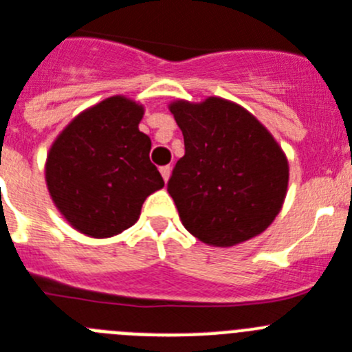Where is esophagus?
<instances>
[{
    "label": "esophagus",
    "instance_id": "34e87169",
    "mask_svg": "<svg viewBox=\"0 0 352 352\" xmlns=\"http://www.w3.org/2000/svg\"><path fill=\"white\" fill-rule=\"evenodd\" d=\"M160 172H161V175H163L164 182H166V180L170 179V173H172V166H170V164H166V166H161Z\"/></svg>",
    "mask_w": 352,
    "mask_h": 352
}]
</instances>
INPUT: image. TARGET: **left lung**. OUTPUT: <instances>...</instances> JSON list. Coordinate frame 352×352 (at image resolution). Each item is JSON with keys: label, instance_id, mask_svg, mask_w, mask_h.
<instances>
[{"label": "left lung", "instance_id": "8db88e82", "mask_svg": "<svg viewBox=\"0 0 352 352\" xmlns=\"http://www.w3.org/2000/svg\"><path fill=\"white\" fill-rule=\"evenodd\" d=\"M186 154L168 192L184 228L201 242L230 247L267 230L283 207L287 160L270 133L242 107L208 98L175 101Z\"/></svg>", "mask_w": 352, "mask_h": 352}]
</instances>
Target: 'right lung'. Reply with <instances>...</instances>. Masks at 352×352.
Masks as SVG:
<instances>
[{
  "label": "right lung",
  "instance_id": "obj_1",
  "mask_svg": "<svg viewBox=\"0 0 352 352\" xmlns=\"http://www.w3.org/2000/svg\"><path fill=\"white\" fill-rule=\"evenodd\" d=\"M144 109L112 96L66 126L50 147L45 179L54 204L84 235L107 239L137 223L164 180L151 163V138L138 129Z\"/></svg>",
  "mask_w": 352,
  "mask_h": 352
}]
</instances>
